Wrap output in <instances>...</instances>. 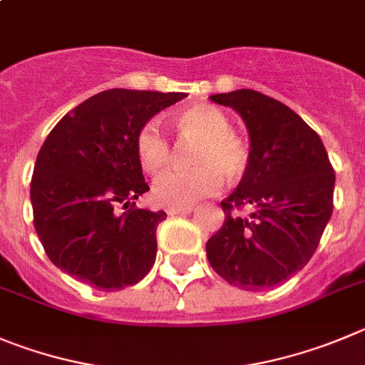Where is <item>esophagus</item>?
I'll return each mask as SVG.
<instances>
[{
  "label": "esophagus",
  "instance_id": "1",
  "mask_svg": "<svg viewBox=\"0 0 365 365\" xmlns=\"http://www.w3.org/2000/svg\"><path fill=\"white\" fill-rule=\"evenodd\" d=\"M192 212V207H182V209H167L169 216H183V214Z\"/></svg>",
  "mask_w": 365,
  "mask_h": 365
}]
</instances>
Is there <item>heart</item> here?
<instances>
[{
	"label": "heart",
	"mask_w": 365,
	"mask_h": 365,
	"mask_svg": "<svg viewBox=\"0 0 365 365\" xmlns=\"http://www.w3.org/2000/svg\"><path fill=\"white\" fill-rule=\"evenodd\" d=\"M176 135L196 140L189 171H167L153 183V198L169 209L190 207L221 189L227 182H240L250 169L252 148L232 129V120L212 104H196L180 111L173 122ZM136 158L142 169L158 173L171 160V145L155 120L142 125L135 136Z\"/></svg>",
	"instance_id": "heart-1"
}]
</instances>
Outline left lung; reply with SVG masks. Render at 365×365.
Listing matches in <instances>:
<instances>
[{
  "mask_svg": "<svg viewBox=\"0 0 365 365\" xmlns=\"http://www.w3.org/2000/svg\"><path fill=\"white\" fill-rule=\"evenodd\" d=\"M248 128L252 162L221 202L223 227L207 241L210 267L229 284L257 292L302 270L333 212L335 171L321 136L294 110L254 90L217 93ZM252 209L241 218L239 210Z\"/></svg>",
  "mask_w": 365,
  "mask_h": 365,
  "instance_id": "obj_1",
  "label": "left lung"
}]
</instances>
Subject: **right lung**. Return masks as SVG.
Returning a JSON list of instances; mask_svg holds the SVG:
<instances>
[{
	"label": "right lung",
	"mask_w": 365,
	"mask_h": 365,
	"mask_svg": "<svg viewBox=\"0 0 365 365\" xmlns=\"http://www.w3.org/2000/svg\"><path fill=\"white\" fill-rule=\"evenodd\" d=\"M185 93L101 91L64 115L39 149L30 182L34 227L57 268L97 290H122L148 275L163 210L138 209L149 190L136 131ZM122 205L126 212L117 215Z\"/></svg>",
	"instance_id": "1"
}]
</instances>
